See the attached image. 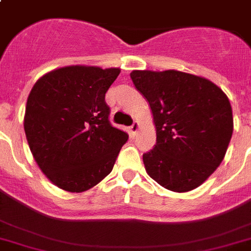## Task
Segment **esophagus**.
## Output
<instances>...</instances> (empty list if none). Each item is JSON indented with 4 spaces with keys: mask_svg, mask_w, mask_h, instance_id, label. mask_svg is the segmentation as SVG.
I'll use <instances>...</instances> for the list:
<instances>
[{
    "mask_svg": "<svg viewBox=\"0 0 251 251\" xmlns=\"http://www.w3.org/2000/svg\"><path fill=\"white\" fill-rule=\"evenodd\" d=\"M138 130H139V123L138 121H134V124L130 126V132H131V135H135L136 132H138Z\"/></svg>",
    "mask_w": 251,
    "mask_h": 251,
    "instance_id": "1",
    "label": "esophagus"
}]
</instances>
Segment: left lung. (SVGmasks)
I'll return each mask as SVG.
<instances>
[{"mask_svg": "<svg viewBox=\"0 0 251 251\" xmlns=\"http://www.w3.org/2000/svg\"><path fill=\"white\" fill-rule=\"evenodd\" d=\"M149 102L156 144L143 155L147 173L164 188L188 192L224 160L234 130L227 96L211 80L179 71H132Z\"/></svg>", "mask_w": 251, "mask_h": 251, "instance_id": "obj_1", "label": "left lung"}]
</instances>
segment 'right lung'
I'll list each match as a JSON object with an SVG mask.
<instances>
[{
    "label": "right lung",
    "instance_id": "add662e5",
    "mask_svg": "<svg viewBox=\"0 0 251 251\" xmlns=\"http://www.w3.org/2000/svg\"><path fill=\"white\" fill-rule=\"evenodd\" d=\"M119 68L69 65L44 74L27 97L24 128L35 162L56 187L84 192L112 171L128 135L111 125L104 95Z\"/></svg>",
    "mask_w": 251,
    "mask_h": 251
}]
</instances>
